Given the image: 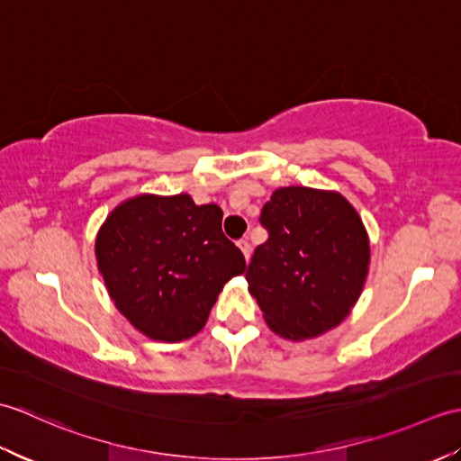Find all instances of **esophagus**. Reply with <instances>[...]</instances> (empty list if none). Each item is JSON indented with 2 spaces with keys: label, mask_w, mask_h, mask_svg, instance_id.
Returning a JSON list of instances; mask_svg holds the SVG:
<instances>
[{
  "label": "esophagus",
  "mask_w": 461,
  "mask_h": 461,
  "mask_svg": "<svg viewBox=\"0 0 461 461\" xmlns=\"http://www.w3.org/2000/svg\"><path fill=\"white\" fill-rule=\"evenodd\" d=\"M238 246H240V249H241V253H243V258H246V261H249V258H251V246H249V241H248V240H240Z\"/></svg>",
  "instance_id": "1"
}]
</instances>
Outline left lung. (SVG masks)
I'll return each mask as SVG.
<instances>
[{"instance_id":"obj_1","label":"left lung","mask_w":461,"mask_h":461,"mask_svg":"<svg viewBox=\"0 0 461 461\" xmlns=\"http://www.w3.org/2000/svg\"><path fill=\"white\" fill-rule=\"evenodd\" d=\"M259 221L269 238L246 279L269 329L291 340L335 329L368 276L370 246L357 210L339 192L289 185L271 194Z\"/></svg>"}]
</instances>
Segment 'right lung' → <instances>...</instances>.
Returning a JSON list of instances; mask_svg holds the SVG:
<instances>
[{"mask_svg":"<svg viewBox=\"0 0 461 461\" xmlns=\"http://www.w3.org/2000/svg\"><path fill=\"white\" fill-rule=\"evenodd\" d=\"M221 218L220 205H195L188 194H142L104 220L96 263L116 309L142 335L166 342L194 337L225 283L246 271Z\"/></svg>","mask_w":461,"mask_h":461,"instance_id":"add662e5","label":"right lung"}]
</instances>
